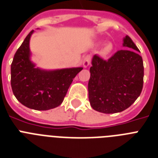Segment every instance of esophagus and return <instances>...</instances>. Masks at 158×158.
Instances as JSON below:
<instances>
[{"label":"esophagus","mask_w":158,"mask_h":158,"mask_svg":"<svg viewBox=\"0 0 158 158\" xmlns=\"http://www.w3.org/2000/svg\"><path fill=\"white\" fill-rule=\"evenodd\" d=\"M90 63H91V56H90V55H86V56L83 58V67H84V68H87V67L90 65Z\"/></svg>","instance_id":"esophagus-1"}]
</instances>
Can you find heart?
Wrapping results in <instances>:
<instances>
[{
    "instance_id": "1",
    "label": "heart",
    "mask_w": 158,
    "mask_h": 158,
    "mask_svg": "<svg viewBox=\"0 0 158 158\" xmlns=\"http://www.w3.org/2000/svg\"><path fill=\"white\" fill-rule=\"evenodd\" d=\"M113 45L112 43H108L104 46V47L103 48V50H101V54L104 55V56H107L108 54H110L113 51Z\"/></svg>"
}]
</instances>
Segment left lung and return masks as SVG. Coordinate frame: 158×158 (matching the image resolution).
<instances>
[{
    "mask_svg": "<svg viewBox=\"0 0 158 158\" xmlns=\"http://www.w3.org/2000/svg\"><path fill=\"white\" fill-rule=\"evenodd\" d=\"M120 50L105 61L95 54L91 60L88 97L91 108L102 113L120 112L141 93L144 65L138 48L128 36Z\"/></svg>",
    "mask_w": 158,
    "mask_h": 158,
    "instance_id": "left-lung-1",
    "label": "left lung"
}]
</instances>
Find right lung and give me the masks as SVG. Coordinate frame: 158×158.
<instances>
[{"instance_id":"1","label":"right lung","mask_w":158,"mask_h":158,"mask_svg":"<svg viewBox=\"0 0 158 158\" xmlns=\"http://www.w3.org/2000/svg\"><path fill=\"white\" fill-rule=\"evenodd\" d=\"M32 30L18 49L11 64V87L24 106L38 111L52 109L63 103L73 79L83 67L45 70L31 61Z\"/></svg>"}]
</instances>
